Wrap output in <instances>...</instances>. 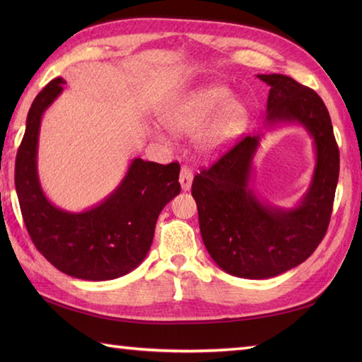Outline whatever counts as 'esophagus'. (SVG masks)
I'll return each instance as SVG.
<instances>
[{
    "label": "esophagus",
    "instance_id": "esophagus-1",
    "mask_svg": "<svg viewBox=\"0 0 362 362\" xmlns=\"http://www.w3.org/2000/svg\"><path fill=\"white\" fill-rule=\"evenodd\" d=\"M180 187L183 191H188L191 188V183H193V171H191L189 168L183 166L182 171H180Z\"/></svg>",
    "mask_w": 362,
    "mask_h": 362
}]
</instances>
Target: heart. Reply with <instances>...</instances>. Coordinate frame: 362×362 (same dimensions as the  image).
<instances>
[{"label":"heart","mask_w":362,"mask_h":362,"mask_svg":"<svg viewBox=\"0 0 362 362\" xmlns=\"http://www.w3.org/2000/svg\"><path fill=\"white\" fill-rule=\"evenodd\" d=\"M247 109L233 99L232 90L226 86H206L183 93L169 107L165 124L177 134H199L197 143L206 153L224 149L240 135Z\"/></svg>","instance_id":"obj_1"}]
</instances>
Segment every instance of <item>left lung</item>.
<instances>
[{
	"label": "left lung",
	"mask_w": 362,
	"mask_h": 362,
	"mask_svg": "<svg viewBox=\"0 0 362 362\" xmlns=\"http://www.w3.org/2000/svg\"><path fill=\"white\" fill-rule=\"evenodd\" d=\"M257 76L271 87L266 127L298 124L313 138L316 165L308 189L291 209L259 199L250 179L263 135H253L197 174L191 194L214 263L240 279L264 280L302 264L324 240L339 179V149L316 91L284 74Z\"/></svg>",
	"instance_id": "8db88e82"
}]
</instances>
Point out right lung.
<instances>
[{"instance_id": "right-lung-1", "label": "right lung", "mask_w": 362, "mask_h": 362, "mask_svg": "<svg viewBox=\"0 0 362 362\" xmlns=\"http://www.w3.org/2000/svg\"><path fill=\"white\" fill-rule=\"evenodd\" d=\"M64 83L62 78L52 79L30 105L15 161V189L30 240L54 267L81 280H113L148 255L160 211L180 193V166L134 158L101 202L83 211L59 209L40 185L37 152L43 113Z\"/></svg>"}]
</instances>
